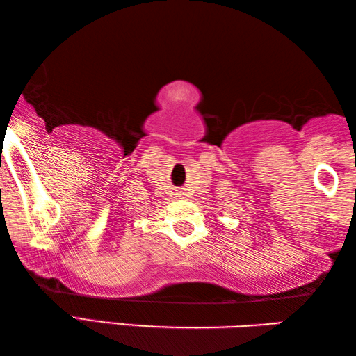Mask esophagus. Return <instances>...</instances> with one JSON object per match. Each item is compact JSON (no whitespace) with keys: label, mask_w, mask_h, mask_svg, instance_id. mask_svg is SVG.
I'll return each instance as SVG.
<instances>
[{"label":"esophagus","mask_w":356,"mask_h":356,"mask_svg":"<svg viewBox=\"0 0 356 356\" xmlns=\"http://www.w3.org/2000/svg\"><path fill=\"white\" fill-rule=\"evenodd\" d=\"M178 195H186V194H184V192H178Z\"/></svg>","instance_id":"obj_1"}]
</instances>
